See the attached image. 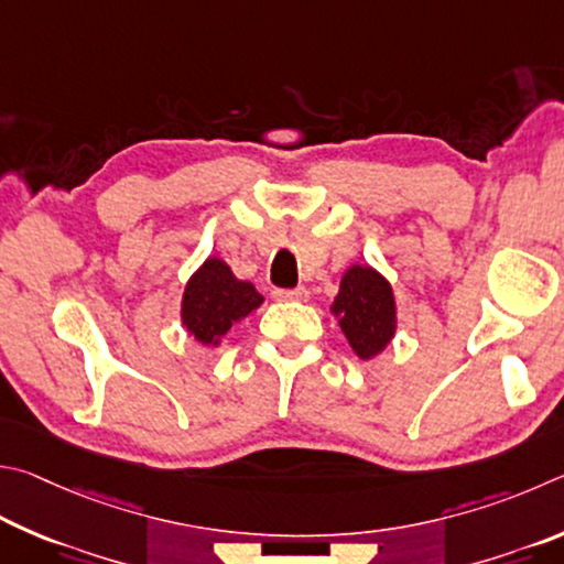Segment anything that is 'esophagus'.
I'll use <instances>...</instances> for the list:
<instances>
[{
  "mask_svg": "<svg viewBox=\"0 0 564 564\" xmlns=\"http://www.w3.org/2000/svg\"><path fill=\"white\" fill-rule=\"evenodd\" d=\"M310 292L307 288H294V290H274V300H282V302H300V300H307Z\"/></svg>",
  "mask_w": 564,
  "mask_h": 564,
  "instance_id": "esophagus-1",
  "label": "esophagus"
}]
</instances>
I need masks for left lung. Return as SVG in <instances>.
<instances>
[{
  "instance_id": "8db88e82",
  "label": "left lung",
  "mask_w": 564,
  "mask_h": 564,
  "mask_svg": "<svg viewBox=\"0 0 564 564\" xmlns=\"http://www.w3.org/2000/svg\"><path fill=\"white\" fill-rule=\"evenodd\" d=\"M334 314H339L341 332L361 359H371L387 347L397 329V304L391 284L371 267L354 264L344 274L339 294L334 300Z\"/></svg>"
}]
</instances>
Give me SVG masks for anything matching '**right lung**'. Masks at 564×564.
<instances>
[{"label":"right lung","instance_id":"add662e5","mask_svg":"<svg viewBox=\"0 0 564 564\" xmlns=\"http://www.w3.org/2000/svg\"><path fill=\"white\" fill-rule=\"evenodd\" d=\"M262 304L250 282L235 280L223 260L210 257L193 274L183 294V324L197 341L217 344L235 322Z\"/></svg>","mask_w":564,"mask_h":564}]
</instances>
